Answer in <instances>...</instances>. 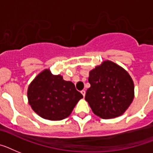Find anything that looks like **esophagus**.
Listing matches in <instances>:
<instances>
[{"label":"esophagus","instance_id":"1","mask_svg":"<svg viewBox=\"0 0 153 153\" xmlns=\"http://www.w3.org/2000/svg\"><path fill=\"white\" fill-rule=\"evenodd\" d=\"M81 94H82L83 97H85V90H84V89H83V90H82V91H81Z\"/></svg>","mask_w":153,"mask_h":153}]
</instances>
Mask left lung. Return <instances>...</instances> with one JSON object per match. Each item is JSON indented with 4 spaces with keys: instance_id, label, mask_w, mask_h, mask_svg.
Instances as JSON below:
<instances>
[{
    "instance_id": "left-lung-1",
    "label": "left lung",
    "mask_w": 153,
    "mask_h": 153,
    "mask_svg": "<svg viewBox=\"0 0 153 153\" xmlns=\"http://www.w3.org/2000/svg\"><path fill=\"white\" fill-rule=\"evenodd\" d=\"M90 87L85 99L93 112L102 119L118 117L128 108L134 96L131 77L119 65L105 61L89 72Z\"/></svg>"
}]
</instances>
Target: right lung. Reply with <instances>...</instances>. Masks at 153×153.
Wrapping results in <instances>:
<instances>
[{
  "label": "right lung",
  "mask_w": 153,
  "mask_h": 153,
  "mask_svg": "<svg viewBox=\"0 0 153 153\" xmlns=\"http://www.w3.org/2000/svg\"><path fill=\"white\" fill-rule=\"evenodd\" d=\"M27 97L32 109L41 117L61 120L70 115L82 94L70 81L45 70L28 87Z\"/></svg>",
  "instance_id": "right-lung-1"
}]
</instances>
